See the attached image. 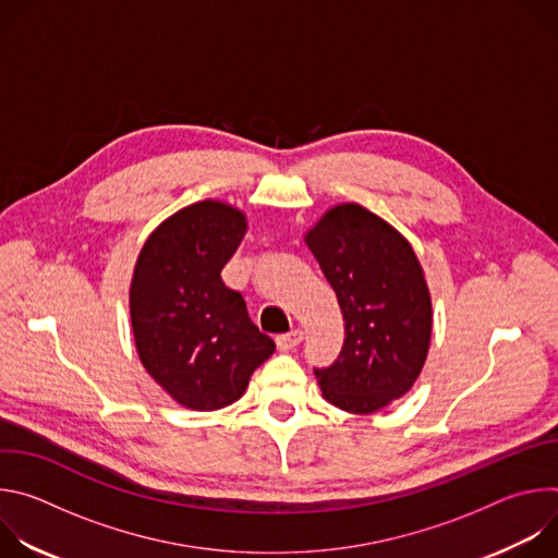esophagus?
<instances>
[{
	"label": "esophagus",
	"mask_w": 558,
	"mask_h": 558,
	"mask_svg": "<svg viewBox=\"0 0 558 558\" xmlns=\"http://www.w3.org/2000/svg\"><path fill=\"white\" fill-rule=\"evenodd\" d=\"M302 338H304V333H302L300 329H293V331H289V333L278 336V338H276V344H278L280 351H289V349L298 347V344L302 342Z\"/></svg>",
	"instance_id": "obj_1"
}]
</instances>
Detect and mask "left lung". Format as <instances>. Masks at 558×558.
I'll return each mask as SVG.
<instances>
[{"label": "left lung", "instance_id": "left-lung-1", "mask_svg": "<svg viewBox=\"0 0 558 558\" xmlns=\"http://www.w3.org/2000/svg\"><path fill=\"white\" fill-rule=\"evenodd\" d=\"M304 243L344 317L338 360L313 373L327 402L371 415L407 395L424 368L433 304L422 265L400 231L357 203L331 207Z\"/></svg>", "mask_w": 558, "mask_h": 558}]
</instances>
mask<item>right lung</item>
I'll list each match as a JSON object with an SVG mask.
<instances>
[{
    "instance_id": "add662e5",
    "label": "right lung",
    "mask_w": 558,
    "mask_h": 558,
    "mask_svg": "<svg viewBox=\"0 0 558 558\" xmlns=\"http://www.w3.org/2000/svg\"><path fill=\"white\" fill-rule=\"evenodd\" d=\"M247 218L220 201L183 207L145 241L130 287L138 357L154 381L192 411L241 400L252 373L276 351L220 271Z\"/></svg>"
}]
</instances>
